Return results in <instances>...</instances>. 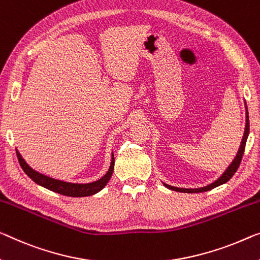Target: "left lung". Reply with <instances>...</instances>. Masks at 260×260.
Returning <instances> with one entry per match:
<instances>
[{
	"mask_svg": "<svg viewBox=\"0 0 260 260\" xmlns=\"http://www.w3.org/2000/svg\"><path fill=\"white\" fill-rule=\"evenodd\" d=\"M245 110H246V119H245V129H244V135H243V139L241 143V146H239L238 152L236 154V157L234 158V160L231 161V164L228 166V169L223 172V174L219 177L217 180H215L214 182L209 183L208 186L205 187H200V188H180V187H174V186H170L167 183L162 182L164 186L167 187L169 189L175 190V191H181V193H202V191H208L210 189L215 188V187H218L223 185L230 180L233 178V175L236 173V171L238 170L239 164L242 161L243 158V153H244V149H245V144H246V139L247 136H249V130H250V123H249V113H247V108H246V103H245Z\"/></svg>",
	"mask_w": 260,
	"mask_h": 260,
	"instance_id": "left-lung-1",
	"label": "left lung"
}]
</instances>
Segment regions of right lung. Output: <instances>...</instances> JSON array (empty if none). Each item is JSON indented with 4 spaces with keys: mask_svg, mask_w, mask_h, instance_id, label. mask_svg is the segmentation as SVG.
<instances>
[{
    "mask_svg": "<svg viewBox=\"0 0 260 260\" xmlns=\"http://www.w3.org/2000/svg\"><path fill=\"white\" fill-rule=\"evenodd\" d=\"M16 154H17L19 165L23 169V171L27 174V177L32 179V180L38 183L39 186H43L44 188H47L52 191H55V193L66 195V197H72V198H82V197H90V195H94L99 193L100 190L105 188V186L110 180L111 175H113L114 172V153H111V162L110 167L108 170L107 173L103 175L101 179L89 182V183H73V182H66L61 180H57V179L50 178L47 175H44L39 172L35 171L34 169L27 165L26 161L22 158L21 153L18 152L17 149H16Z\"/></svg>",
    "mask_w": 260,
    "mask_h": 260,
    "instance_id": "1",
    "label": "right lung"
}]
</instances>
